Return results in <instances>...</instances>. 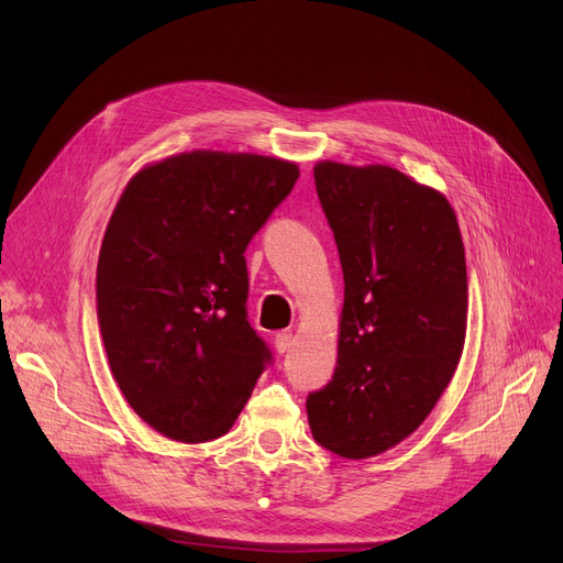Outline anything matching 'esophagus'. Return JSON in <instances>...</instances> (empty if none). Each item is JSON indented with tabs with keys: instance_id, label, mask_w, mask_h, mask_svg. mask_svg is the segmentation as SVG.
Masks as SVG:
<instances>
[{
	"instance_id": "obj_1",
	"label": "esophagus",
	"mask_w": 563,
	"mask_h": 563,
	"mask_svg": "<svg viewBox=\"0 0 563 563\" xmlns=\"http://www.w3.org/2000/svg\"><path fill=\"white\" fill-rule=\"evenodd\" d=\"M274 346H276L278 353L289 351V346H291V331H280V333H276V335H274Z\"/></svg>"
}]
</instances>
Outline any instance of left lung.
Wrapping results in <instances>:
<instances>
[{
    "label": "left lung",
    "instance_id": "left-lung-1",
    "mask_svg": "<svg viewBox=\"0 0 563 563\" xmlns=\"http://www.w3.org/2000/svg\"><path fill=\"white\" fill-rule=\"evenodd\" d=\"M344 276L338 367L308 395L314 440L367 459L416 431L454 376L467 272L448 198L390 166H314Z\"/></svg>",
    "mask_w": 563,
    "mask_h": 563
}]
</instances>
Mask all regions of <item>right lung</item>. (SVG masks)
<instances>
[{
  "label": "right lung",
  "instance_id": "add662e5",
  "mask_svg": "<svg viewBox=\"0 0 563 563\" xmlns=\"http://www.w3.org/2000/svg\"><path fill=\"white\" fill-rule=\"evenodd\" d=\"M297 180L291 162L194 151L139 170L118 200L98 323L118 388L166 438L228 433L274 363L249 323L244 253Z\"/></svg>",
  "mask_w": 563,
  "mask_h": 563
}]
</instances>
